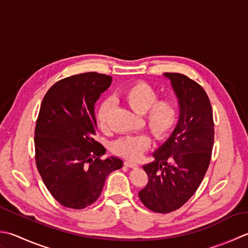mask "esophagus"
<instances>
[{"instance_id":"esophagus-1","label":"esophagus","mask_w":248,"mask_h":248,"mask_svg":"<svg viewBox=\"0 0 248 248\" xmlns=\"http://www.w3.org/2000/svg\"><path fill=\"white\" fill-rule=\"evenodd\" d=\"M124 166L127 167V168H132V169H135V168L139 167L138 163L132 162V161H129V160H125V161L124 162Z\"/></svg>"}]
</instances>
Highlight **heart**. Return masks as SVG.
<instances>
[{"label":"heart","instance_id":"1","mask_svg":"<svg viewBox=\"0 0 248 248\" xmlns=\"http://www.w3.org/2000/svg\"><path fill=\"white\" fill-rule=\"evenodd\" d=\"M123 96L133 110L145 113V121L152 133L157 139H164L175 127L177 120V106L171 99H158V92L146 81H135L125 87ZM114 106L111 98H106L99 104L95 111V120L100 128L108 125V115ZM152 140L146 134L125 135L114 140L113 152L118 156L137 160L146 152Z\"/></svg>","mask_w":248,"mask_h":248}]
</instances>
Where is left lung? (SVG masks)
I'll list each match as a JSON object with an SVG mask.
<instances>
[{
	"mask_svg": "<svg viewBox=\"0 0 248 248\" xmlns=\"http://www.w3.org/2000/svg\"><path fill=\"white\" fill-rule=\"evenodd\" d=\"M178 98L181 115L175 130L144 166L148 184L139 192L150 211L167 214L178 210L200 186L214 146V119L210 99L197 81L179 73H166Z\"/></svg>",
	"mask_w": 248,
	"mask_h": 248,
	"instance_id": "1",
	"label": "left lung"
}]
</instances>
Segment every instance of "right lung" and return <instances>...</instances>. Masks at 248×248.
Listing matches in <instances>:
<instances>
[{
    "label": "right lung",
    "instance_id": "obj_1",
    "mask_svg": "<svg viewBox=\"0 0 248 248\" xmlns=\"http://www.w3.org/2000/svg\"><path fill=\"white\" fill-rule=\"evenodd\" d=\"M111 77L95 72L60 79L46 92L38 113L34 146L38 173L61 205L81 210L100 197L106 177L123 167L116 157L102 159L95 140L94 103Z\"/></svg>",
    "mask_w": 248,
    "mask_h": 248
}]
</instances>
